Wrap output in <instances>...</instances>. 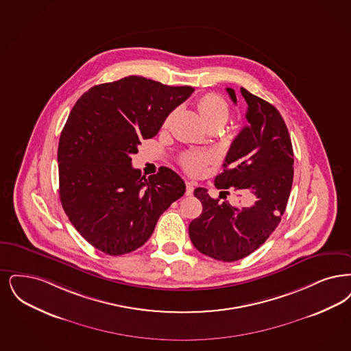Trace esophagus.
Masks as SVG:
<instances>
[{
  "label": "esophagus",
  "instance_id": "34e87169",
  "mask_svg": "<svg viewBox=\"0 0 351 351\" xmlns=\"http://www.w3.org/2000/svg\"><path fill=\"white\" fill-rule=\"evenodd\" d=\"M185 186H186V189H185V195L186 196H191L192 193H193V191H195V184L191 182H185Z\"/></svg>",
  "mask_w": 351,
  "mask_h": 351
}]
</instances>
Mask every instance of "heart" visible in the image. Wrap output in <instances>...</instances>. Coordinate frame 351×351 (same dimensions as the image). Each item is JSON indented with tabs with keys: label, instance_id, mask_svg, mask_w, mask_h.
Returning <instances> with one entry per match:
<instances>
[{
	"label": "heart",
	"instance_id": "1",
	"mask_svg": "<svg viewBox=\"0 0 351 351\" xmlns=\"http://www.w3.org/2000/svg\"><path fill=\"white\" fill-rule=\"evenodd\" d=\"M198 111L206 125L213 123L225 124L228 119V107L225 99L217 94H205L198 99L197 103ZM213 158L205 153H186L182 156V165L184 169L191 173H199L209 165Z\"/></svg>",
	"mask_w": 351,
	"mask_h": 351
}]
</instances>
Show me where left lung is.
I'll list each match as a JSON object with an SVG mask.
<instances>
[{"instance_id": "8db88e82", "label": "left lung", "mask_w": 351, "mask_h": 351, "mask_svg": "<svg viewBox=\"0 0 351 351\" xmlns=\"http://www.w3.org/2000/svg\"><path fill=\"white\" fill-rule=\"evenodd\" d=\"M237 104L234 88H226ZM248 104L247 121L226 155L223 172L214 184L238 196H252L251 206L237 208L211 198L205 188L195 189L201 215L189 225V237L202 254L232 263L261 247L280 222L294 178L291 138L278 110L240 88Z\"/></svg>"}]
</instances>
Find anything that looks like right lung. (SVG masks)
<instances>
[{
    "instance_id": "obj_1",
    "label": "right lung",
    "mask_w": 351,
    "mask_h": 351,
    "mask_svg": "<svg viewBox=\"0 0 351 351\" xmlns=\"http://www.w3.org/2000/svg\"><path fill=\"white\" fill-rule=\"evenodd\" d=\"M193 91L129 75L91 87L74 104L58 142L60 199L71 225L99 251L120 256L140 248L185 193L176 172L160 167L146 179L130 155Z\"/></svg>"
}]
</instances>
